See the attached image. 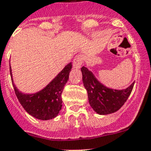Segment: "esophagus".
I'll return each instance as SVG.
<instances>
[{
    "label": "esophagus",
    "instance_id": "esophagus-1",
    "mask_svg": "<svg viewBox=\"0 0 151 151\" xmlns=\"http://www.w3.org/2000/svg\"><path fill=\"white\" fill-rule=\"evenodd\" d=\"M82 63H83V58H82V56H81V55L77 56L75 58L73 59V67L76 68V69H79V68H81L82 66Z\"/></svg>",
    "mask_w": 151,
    "mask_h": 151
}]
</instances>
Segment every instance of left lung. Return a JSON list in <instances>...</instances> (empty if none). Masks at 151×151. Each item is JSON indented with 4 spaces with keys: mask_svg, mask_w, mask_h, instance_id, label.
Here are the masks:
<instances>
[{
    "mask_svg": "<svg viewBox=\"0 0 151 151\" xmlns=\"http://www.w3.org/2000/svg\"><path fill=\"white\" fill-rule=\"evenodd\" d=\"M81 72L89 104L99 115H107L118 111L127 101L134 85L133 83L124 90H114L101 84L87 67H82Z\"/></svg>",
    "mask_w": 151,
    "mask_h": 151,
    "instance_id": "left-lung-1",
    "label": "left lung"
}]
</instances>
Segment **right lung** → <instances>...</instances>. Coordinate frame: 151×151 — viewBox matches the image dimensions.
I'll return each instance as SVG.
<instances>
[{
    "instance_id": "1",
    "label": "right lung",
    "mask_w": 151,
    "mask_h": 151,
    "mask_svg": "<svg viewBox=\"0 0 151 151\" xmlns=\"http://www.w3.org/2000/svg\"><path fill=\"white\" fill-rule=\"evenodd\" d=\"M71 68L72 63H68L46 88L32 95H25L19 92L13 84L16 96L24 110L39 119L48 120L55 118L62 108L63 101L61 95L65 84L69 79ZM10 73L12 81L11 67Z\"/></svg>"
}]
</instances>
